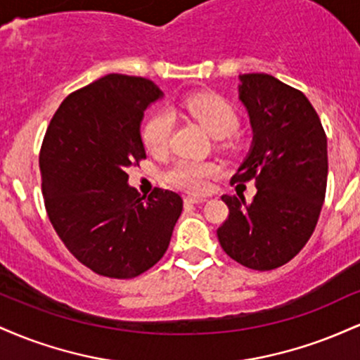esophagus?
Masks as SVG:
<instances>
[{"label":"esophagus","mask_w":360,"mask_h":360,"mask_svg":"<svg viewBox=\"0 0 360 360\" xmlns=\"http://www.w3.org/2000/svg\"><path fill=\"white\" fill-rule=\"evenodd\" d=\"M206 198L205 196H186L184 198V205H198V203H205Z\"/></svg>","instance_id":"esophagus-1"}]
</instances>
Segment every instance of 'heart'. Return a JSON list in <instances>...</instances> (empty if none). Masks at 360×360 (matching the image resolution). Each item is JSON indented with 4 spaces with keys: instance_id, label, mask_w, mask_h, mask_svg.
Segmentation results:
<instances>
[{
    "instance_id": "heart-1",
    "label": "heart",
    "mask_w": 360,
    "mask_h": 360,
    "mask_svg": "<svg viewBox=\"0 0 360 360\" xmlns=\"http://www.w3.org/2000/svg\"><path fill=\"white\" fill-rule=\"evenodd\" d=\"M179 108L196 120L201 127L214 139L229 137L238 127V113L226 98L213 93H198L181 100L171 113L159 110L152 113L142 128V142L152 154H162L171 142L174 118L172 113ZM218 169L213 162L196 159H179L167 169L166 181L176 188L189 193H203L208 189L210 179Z\"/></svg>"
}]
</instances>
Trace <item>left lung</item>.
Listing matches in <instances>:
<instances>
[{
  "instance_id": "obj_1",
  "label": "left lung",
  "mask_w": 360,
  "mask_h": 360,
  "mask_svg": "<svg viewBox=\"0 0 360 360\" xmlns=\"http://www.w3.org/2000/svg\"><path fill=\"white\" fill-rule=\"evenodd\" d=\"M240 101L254 142L232 177L255 181L254 200L221 196L229 217L217 230L221 249L242 266L271 271L307 245L326 191V135L315 108L300 89L269 74L240 76Z\"/></svg>"
}]
</instances>
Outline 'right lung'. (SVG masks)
Segmentation results:
<instances>
[{
    "label": "right lung",
    "mask_w": 360,
    "mask_h": 360,
    "mask_svg": "<svg viewBox=\"0 0 360 360\" xmlns=\"http://www.w3.org/2000/svg\"><path fill=\"white\" fill-rule=\"evenodd\" d=\"M162 96L146 77L108 74L69 94L40 148L49 220L68 250L96 274L137 278L166 254L183 212L174 191L140 196L127 169L146 159L140 122Z\"/></svg>",
    "instance_id": "add662e5"
}]
</instances>
